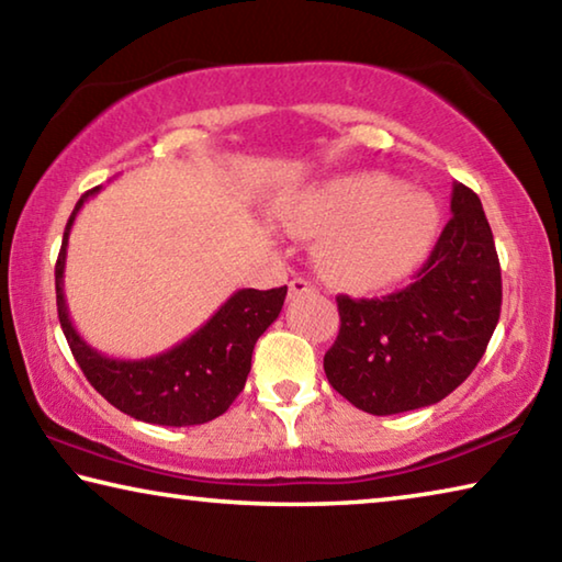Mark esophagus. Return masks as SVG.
Instances as JSON below:
<instances>
[{"mask_svg":"<svg viewBox=\"0 0 562 562\" xmlns=\"http://www.w3.org/2000/svg\"><path fill=\"white\" fill-rule=\"evenodd\" d=\"M315 290H317V288H315V284H312L310 280H304V278H294V280L290 282V300L300 297V294L315 292Z\"/></svg>","mask_w":562,"mask_h":562,"instance_id":"34e87169","label":"esophagus"}]
</instances>
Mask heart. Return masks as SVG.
<instances>
[{"label": "heart", "mask_w": 562, "mask_h": 562, "mask_svg": "<svg viewBox=\"0 0 562 562\" xmlns=\"http://www.w3.org/2000/svg\"><path fill=\"white\" fill-rule=\"evenodd\" d=\"M297 235L322 237V272L351 290H379L404 280L429 255L439 207L382 173H359L310 188L290 207Z\"/></svg>", "instance_id": "1"}]
</instances>
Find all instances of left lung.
Masks as SVG:
<instances>
[{"label":"left lung","mask_w":562,"mask_h":562,"mask_svg":"<svg viewBox=\"0 0 562 562\" xmlns=\"http://www.w3.org/2000/svg\"><path fill=\"white\" fill-rule=\"evenodd\" d=\"M451 221L408 288L374 300L339 294L329 384L374 416L431 406L465 382L501 317V265L479 195L453 183Z\"/></svg>","instance_id":"8db88e82"}]
</instances>
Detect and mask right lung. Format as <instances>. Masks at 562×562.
<instances>
[{"label":"right lung","instance_id":"add662e5","mask_svg":"<svg viewBox=\"0 0 562 562\" xmlns=\"http://www.w3.org/2000/svg\"><path fill=\"white\" fill-rule=\"evenodd\" d=\"M101 190L83 193L66 223L56 260V310L74 359L91 386L119 412L158 426H195L225 414L250 374L255 341L278 319L288 284L274 290H237L205 325L180 345L146 359L101 355L74 329L64 300L66 245L76 213Z\"/></svg>","mask_w":562,"mask_h":562}]
</instances>
